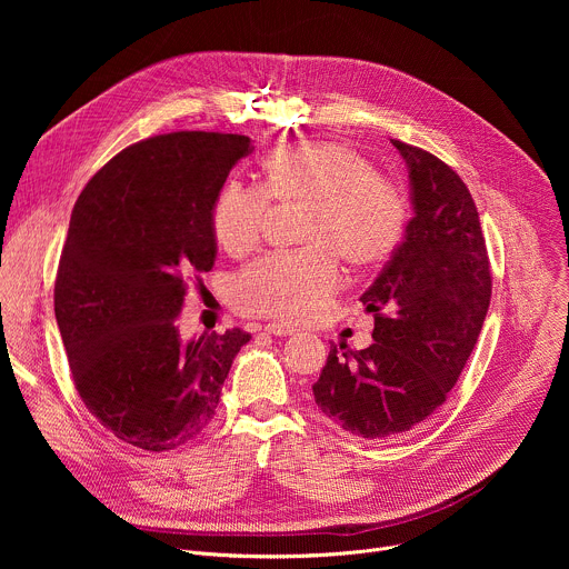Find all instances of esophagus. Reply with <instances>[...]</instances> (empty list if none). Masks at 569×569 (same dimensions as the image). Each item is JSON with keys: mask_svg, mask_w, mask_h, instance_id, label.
<instances>
[{"mask_svg": "<svg viewBox=\"0 0 569 569\" xmlns=\"http://www.w3.org/2000/svg\"><path fill=\"white\" fill-rule=\"evenodd\" d=\"M266 333H270V336H277V338H290V336H295V333H297V329L288 327V323H279V321H272V323H268V327H266Z\"/></svg>", "mask_w": 569, "mask_h": 569, "instance_id": "esophagus-1", "label": "esophagus"}]
</instances>
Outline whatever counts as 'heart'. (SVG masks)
<instances>
[{"instance_id":"heart-1","label":"heart","mask_w":569,"mask_h":569,"mask_svg":"<svg viewBox=\"0 0 569 569\" xmlns=\"http://www.w3.org/2000/svg\"><path fill=\"white\" fill-rule=\"evenodd\" d=\"M268 198L308 202L299 233L308 248L254 263L236 279L231 299L242 312L286 321L315 317L340 290L338 259L353 272L389 261L410 218L408 196L362 152L340 141H303L263 159V191L236 180L220 189L211 207L220 250L242 257L259 246Z\"/></svg>"}]
</instances>
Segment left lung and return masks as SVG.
I'll use <instances>...</instances> for the list:
<instances>
[{
  "label": "left lung",
  "mask_w": 569,
  "mask_h": 569,
  "mask_svg": "<svg viewBox=\"0 0 569 569\" xmlns=\"http://www.w3.org/2000/svg\"><path fill=\"white\" fill-rule=\"evenodd\" d=\"M391 143L408 167L412 218L360 297L373 315V345L331 347L312 385L317 408L362 439L408 432L443 405L491 303V268L470 191L439 157Z\"/></svg>",
  "instance_id": "left-lung-1"
}]
</instances>
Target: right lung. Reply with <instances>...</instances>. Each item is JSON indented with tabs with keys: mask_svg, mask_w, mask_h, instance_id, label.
<instances>
[{
	"mask_svg": "<svg viewBox=\"0 0 569 569\" xmlns=\"http://www.w3.org/2000/svg\"><path fill=\"white\" fill-rule=\"evenodd\" d=\"M252 150L246 134L173 132L139 141L88 182L56 277V321L86 408L150 452L193 441L216 415L250 333L182 340L189 281L213 268L211 207Z\"/></svg>",
	"mask_w": 569,
	"mask_h": 569,
	"instance_id": "right-lung-1",
	"label": "right lung"
}]
</instances>
